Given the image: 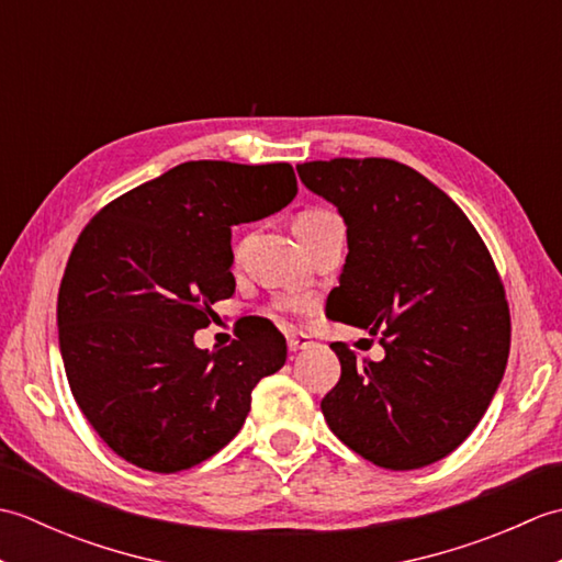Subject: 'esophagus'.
Segmentation results:
<instances>
[{"label":"esophagus","mask_w":562,"mask_h":562,"mask_svg":"<svg viewBox=\"0 0 562 562\" xmlns=\"http://www.w3.org/2000/svg\"><path fill=\"white\" fill-rule=\"evenodd\" d=\"M288 348H290V352H300V350L312 348V340H308L306 336H300V333H290Z\"/></svg>","instance_id":"1"}]
</instances>
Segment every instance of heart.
I'll return each instance as SVG.
<instances>
[{"instance_id":"heart-1","label":"heart","mask_w":562,"mask_h":562,"mask_svg":"<svg viewBox=\"0 0 562 562\" xmlns=\"http://www.w3.org/2000/svg\"><path fill=\"white\" fill-rule=\"evenodd\" d=\"M333 220H338V217L328 210H304L300 217L294 220V234H296V238L306 236V234L321 229V226L333 222Z\"/></svg>"}]
</instances>
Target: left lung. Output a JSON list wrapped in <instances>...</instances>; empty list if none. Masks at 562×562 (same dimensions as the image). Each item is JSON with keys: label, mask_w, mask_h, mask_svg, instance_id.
Wrapping results in <instances>:
<instances>
[{"label": "left lung", "mask_w": 562, "mask_h": 562, "mask_svg": "<svg viewBox=\"0 0 562 562\" xmlns=\"http://www.w3.org/2000/svg\"><path fill=\"white\" fill-rule=\"evenodd\" d=\"M348 224L328 316L376 336L386 357L333 342L340 379L321 411L342 445L381 469L449 457L481 423L509 355V306L495 260L445 190L393 159L296 166Z\"/></svg>", "instance_id": "1"}]
</instances>
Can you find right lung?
Segmentation results:
<instances>
[{
	"mask_svg": "<svg viewBox=\"0 0 562 562\" xmlns=\"http://www.w3.org/2000/svg\"><path fill=\"white\" fill-rule=\"evenodd\" d=\"M294 195L290 164L186 161L81 229L59 284V350L79 411L127 463L178 473L210 459L244 427L258 381L288 360L268 321L212 352L193 333L234 294L232 226Z\"/></svg>",
	"mask_w": 562,
	"mask_h": 562,
	"instance_id": "right-lung-1",
	"label": "right lung"
}]
</instances>
